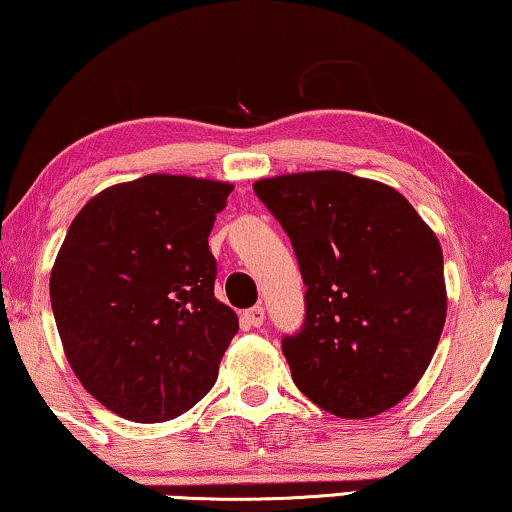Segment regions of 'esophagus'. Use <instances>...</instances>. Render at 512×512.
I'll list each match as a JSON object with an SVG mask.
<instances>
[{
  "label": "esophagus",
  "mask_w": 512,
  "mask_h": 512,
  "mask_svg": "<svg viewBox=\"0 0 512 512\" xmlns=\"http://www.w3.org/2000/svg\"><path fill=\"white\" fill-rule=\"evenodd\" d=\"M242 316L249 325H254V328H261L263 321H265V309L263 307H251V309L244 311Z\"/></svg>",
  "instance_id": "1"
}]
</instances>
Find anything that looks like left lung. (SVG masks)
<instances>
[{
  "label": "left lung",
  "mask_w": 512,
  "mask_h": 512,
  "mask_svg": "<svg viewBox=\"0 0 512 512\" xmlns=\"http://www.w3.org/2000/svg\"><path fill=\"white\" fill-rule=\"evenodd\" d=\"M298 256L307 316L281 351L293 381L332 416L360 420L416 388L446 323L443 251L388 184L342 170L254 182Z\"/></svg>",
  "instance_id": "left-lung-1"
}]
</instances>
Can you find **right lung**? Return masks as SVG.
I'll list each match as a JSON object with an SVG mask.
<instances>
[{
	"label": "right lung",
	"mask_w": 512,
	"mask_h": 512,
	"mask_svg": "<svg viewBox=\"0 0 512 512\" xmlns=\"http://www.w3.org/2000/svg\"><path fill=\"white\" fill-rule=\"evenodd\" d=\"M233 184L152 173L113 184L71 221L50 272L66 360L133 422L182 416L212 390L238 316L214 298L210 231Z\"/></svg>",
	"instance_id": "add662e5"
}]
</instances>
